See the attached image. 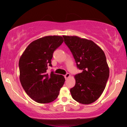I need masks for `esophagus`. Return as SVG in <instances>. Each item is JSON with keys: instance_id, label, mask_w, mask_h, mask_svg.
<instances>
[{"instance_id": "34e87169", "label": "esophagus", "mask_w": 127, "mask_h": 127, "mask_svg": "<svg viewBox=\"0 0 127 127\" xmlns=\"http://www.w3.org/2000/svg\"><path fill=\"white\" fill-rule=\"evenodd\" d=\"M64 77H65V79H68V78H69V77H70V74L69 73H66L65 76H64Z\"/></svg>"}]
</instances>
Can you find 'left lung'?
<instances>
[{
  "instance_id": "obj_1",
  "label": "left lung",
  "mask_w": 127,
  "mask_h": 127,
  "mask_svg": "<svg viewBox=\"0 0 127 127\" xmlns=\"http://www.w3.org/2000/svg\"><path fill=\"white\" fill-rule=\"evenodd\" d=\"M82 72L74 76L76 84L70 90L74 100L90 104L97 100L106 87L109 68L103 50L92 40L77 36H63Z\"/></svg>"
}]
</instances>
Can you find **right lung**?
<instances>
[{
  "mask_svg": "<svg viewBox=\"0 0 127 127\" xmlns=\"http://www.w3.org/2000/svg\"><path fill=\"white\" fill-rule=\"evenodd\" d=\"M61 36H47L29 45L19 61L20 79L23 89L32 99L40 104L53 102L59 95L65 78L51 72L53 54L63 42Z\"/></svg>",
  "mask_w": 127,
  "mask_h": 127,
  "instance_id": "obj_1",
  "label": "right lung"
}]
</instances>
